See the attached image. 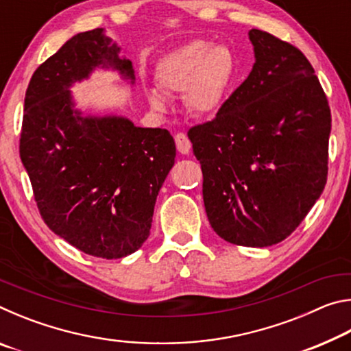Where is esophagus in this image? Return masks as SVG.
I'll return each instance as SVG.
<instances>
[{
	"label": "esophagus",
	"mask_w": 351,
	"mask_h": 351,
	"mask_svg": "<svg viewBox=\"0 0 351 351\" xmlns=\"http://www.w3.org/2000/svg\"><path fill=\"white\" fill-rule=\"evenodd\" d=\"M175 142H176L178 152L182 153V154H187L190 152V148H192V144H190L189 138L184 133H176L175 134Z\"/></svg>",
	"instance_id": "34e87169"
}]
</instances>
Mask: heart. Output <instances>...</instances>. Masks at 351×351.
<instances>
[{"instance_id": "heart-1", "label": "heart", "mask_w": 351, "mask_h": 351, "mask_svg": "<svg viewBox=\"0 0 351 351\" xmlns=\"http://www.w3.org/2000/svg\"><path fill=\"white\" fill-rule=\"evenodd\" d=\"M235 77V58L226 46L190 41L165 56L156 64L158 86L165 93L182 91V100L193 112L217 110ZM153 108L164 110L167 97L159 90H148Z\"/></svg>"}]
</instances>
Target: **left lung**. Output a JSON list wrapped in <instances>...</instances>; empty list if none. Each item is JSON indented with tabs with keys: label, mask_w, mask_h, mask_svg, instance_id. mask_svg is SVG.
I'll use <instances>...</instances> for the list:
<instances>
[{
	"label": "left lung",
	"mask_w": 351,
	"mask_h": 351,
	"mask_svg": "<svg viewBox=\"0 0 351 351\" xmlns=\"http://www.w3.org/2000/svg\"><path fill=\"white\" fill-rule=\"evenodd\" d=\"M249 38L251 74L187 136L212 229L232 245L266 247L293 234L322 193L331 112L300 49L260 29Z\"/></svg>",
	"instance_id": "left-lung-1"
}]
</instances>
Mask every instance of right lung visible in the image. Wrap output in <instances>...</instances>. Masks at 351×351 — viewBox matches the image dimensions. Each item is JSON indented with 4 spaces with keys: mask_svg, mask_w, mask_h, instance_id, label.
<instances>
[{
    "mask_svg": "<svg viewBox=\"0 0 351 351\" xmlns=\"http://www.w3.org/2000/svg\"><path fill=\"white\" fill-rule=\"evenodd\" d=\"M119 51L104 29L68 40L29 82L20 136L21 162L47 228L79 251L106 260L144 245L176 156L165 128L73 110L68 88L96 66L133 79L132 62Z\"/></svg>",
    "mask_w": 351,
    "mask_h": 351,
    "instance_id": "1",
    "label": "right lung"
}]
</instances>
